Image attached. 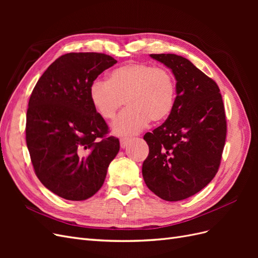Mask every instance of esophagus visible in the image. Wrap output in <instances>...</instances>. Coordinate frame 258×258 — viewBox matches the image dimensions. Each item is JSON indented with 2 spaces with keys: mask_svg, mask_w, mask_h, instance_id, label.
<instances>
[{
  "mask_svg": "<svg viewBox=\"0 0 258 258\" xmlns=\"http://www.w3.org/2000/svg\"><path fill=\"white\" fill-rule=\"evenodd\" d=\"M129 142H130L129 139H120V147L124 148L129 144Z\"/></svg>",
  "mask_w": 258,
  "mask_h": 258,
  "instance_id": "1",
  "label": "esophagus"
}]
</instances>
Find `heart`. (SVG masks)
I'll use <instances>...</instances> for the list:
<instances>
[{"mask_svg":"<svg viewBox=\"0 0 258 258\" xmlns=\"http://www.w3.org/2000/svg\"><path fill=\"white\" fill-rule=\"evenodd\" d=\"M176 82L169 70L142 62L117 68L107 81L97 80L89 89V98L97 113L113 119L126 102L124 110L112 124L116 136H132L143 130L148 121L158 123L173 111Z\"/></svg>","mask_w":258,"mask_h":258,"instance_id":"heart-1","label":"heart"}]
</instances>
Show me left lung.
I'll return each instance as SVG.
<instances>
[{"label":"left lung","instance_id":"obj_1","mask_svg":"<svg viewBox=\"0 0 258 258\" xmlns=\"http://www.w3.org/2000/svg\"><path fill=\"white\" fill-rule=\"evenodd\" d=\"M151 57L172 71L176 81L173 111L144 136L150 153L142 166L146 186L163 200L178 201L212 181L224 150L226 117L216 83L174 53Z\"/></svg>","mask_w":258,"mask_h":258}]
</instances>
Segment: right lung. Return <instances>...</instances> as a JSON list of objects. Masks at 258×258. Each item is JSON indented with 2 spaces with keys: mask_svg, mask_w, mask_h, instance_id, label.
<instances>
[{
  "mask_svg": "<svg viewBox=\"0 0 258 258\" xmlns=\"http://www.w3.org/2000/svg\"><path fill=\"white\" fill-rule=\"evenodd\" d=\"M105 53L70 52L40 77L27 111L26 140L35 174L67 200L92 197L102 187L119 141L92 106L90 86L113 67Z\"/></svg>",
  "mask_w": 258,
  "mask_h": 258,
  "instance_id": "right-lung-1",
  "label": "right lung"
}]
</instances>
